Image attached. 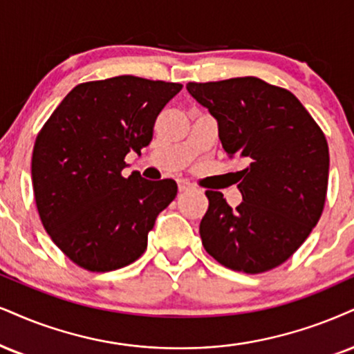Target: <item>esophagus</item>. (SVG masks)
I'll use <instances>...</instances> for the list:
<instances>
[{"label": "esophagus", "instance_id": "34e87169", "mask_svg": "<svg viewBox=\"0 0 354 354\" xmlns=\"http://www.w3.org/2000/svg\"><path fill=\"white\" fill-rule=\"evenodd\" d=\"M190 189H192L190 182H187V180L178 182V190H180V192H187V190H190Z\"/></svg>", "mask_w": 354, "mask_h": 354}]
</instances>
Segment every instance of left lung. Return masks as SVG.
Wrapping results in <instances>:
<instances>
[{
    "label": "left lung",
    "instance_id": "obj_1",
    "mask_svg": "<svg viewBox=\"0 0 354 354\" xmlns=\"http://www.w3.org/2000/svg\"><path fill=\"white\" fill-rule=\"evenodd\" d=\"M187 90L216 118L230 159L246 162L236 172L243 202L234 210L221 192H205L203 248L239 272L277 268L324 213L330 165L324 131L294 93L257 77L190 82Z\"/></svg>",
    "mask_w": 354,
    "mask_h": 354
}]
</instances>
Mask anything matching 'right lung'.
I'll return each mask as SVG.
<instances>
[{"mask_svg":"<svg viewBox=\"0 0 354 354\" xmlns=\"http://www.w3.org/2000/svg\"><path fill=\"white\" fill-rule=\"evenodd\" d=\"M180 84L120 75L77 85L39 131L32 189L41 221L73 264L90 272L129 266L156 218L176 198L172 178L121 176L124 157L152 139Z\"/></svg>","mask_w":354,"mask_h":354,"instance_id":"obj_1","label":"right lung"}]
</instances>
